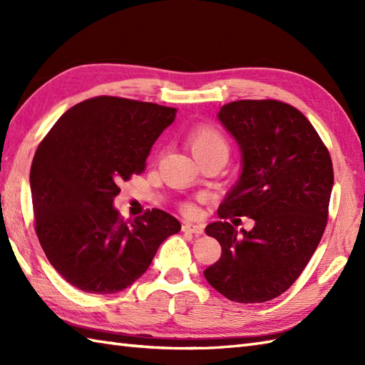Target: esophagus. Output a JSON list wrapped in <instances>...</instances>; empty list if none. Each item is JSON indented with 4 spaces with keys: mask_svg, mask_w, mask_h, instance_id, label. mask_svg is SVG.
Masks as SVG:
<instances>
[{
    "mask_svg": "<svg viewBox=\"0 0 365 365\" xmlns=\"http://www.w3.org/2000/svg\"><path fill=\"white\" fill-rule=\"evenodd\" d=\"M182 230L183 232H190V234H195L196 237L204 234V227L200 226V224H196V222H183Z\"/></svg>",
    "mask_w": 365,
    "mask_h": 365,
    "instance_id": "1",
    "label": "esophagus"
}]
</instances>
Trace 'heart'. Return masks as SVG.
<instances>
[{
  "label": "heart",
  "instance_id": "heart-1",
  "mask_svg": "<svg viewBox=\"0 0 365 365\" xmlns=\"http://www.w3.org/2000/svg\"><path fill=\"white\" fill-rule=\"evenodd\" d=\"M188 144L192 155L200 163L210 158L227 160L230 152L227 139L224 138L221 131L208 125H200L192 130L188 136ZM187 208L190 210L191 207Z\"/></svg>",
  "mask_w": 365,
  "mask_h": 365
}]
</instances>
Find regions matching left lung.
I'll return each mask as SVG.
<instances>
[{"label": "left lung", "instance_id": "8db88e82", "mask_svg": "<svg viewBox=\"0 0 365 365\" xmlns=\"http://www.w3.org/2000/svg\"><path fill=\"white\" fill-rule=\"evenodd\" d=\"M222 123L242 153V173L207 235L221 257L204 276L222 297L263 302L284 293L311 260L327 227L334 183L329 152L297 108L277 100H238L221 106ZM255 220L251 231L225 221Z\"/></svg>", "mask_w": 365, "mask_h": 365}]
</instances>
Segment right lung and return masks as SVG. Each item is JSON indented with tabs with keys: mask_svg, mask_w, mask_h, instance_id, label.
<instances>
[{
	"mask_svg": "<svg viewBox=\"0 0 365 365\" xmlns=\"http://www.w3.org/2000/svg\"><path fill=\"white\" fill-rule=\"evenodd\" d=\"M175 113L119 97L89 98L61 115L37 147L29 175L36 232L53 268L76 289H127L180 230L158 208L125 222L113 205L119 185L143 173Z\"/></svg>",
	"mask_w": 365,
	"mask_h": 365,
	"instance_id": "right-lung-1",
	"label": "right lung"
}]
</instances>
